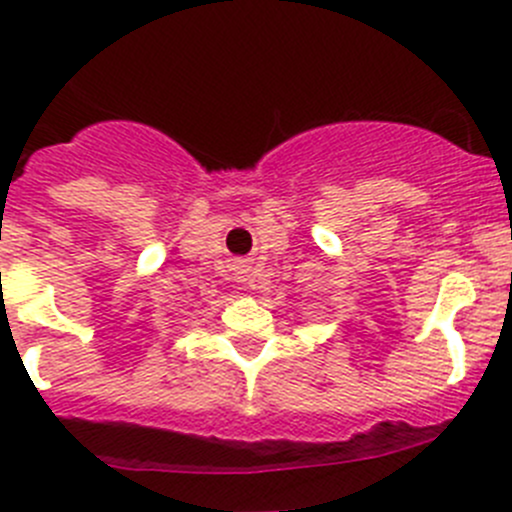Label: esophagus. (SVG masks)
I'll return each mask as SVG.
<instances>
[{
    "mask_svg": "<svg viewBox=\"0 0 512 512\" xmlns=\"http://www.w3.org/2000/svg\"><path fill=\"white\" fill-rule=\"evenodd\" d=\"M232 272H235V280L240 282V285L245 287H252V267H250V260H245V257H237L235 262H232Z\"/></svg>",
    "mask_w": 512,
    "mask_h": 512,
    "instance_id": "esophagus-1",
    "label": "esophagus"
}]
</instances>
